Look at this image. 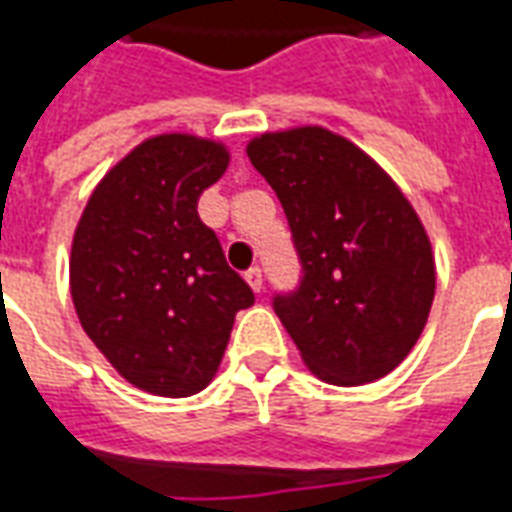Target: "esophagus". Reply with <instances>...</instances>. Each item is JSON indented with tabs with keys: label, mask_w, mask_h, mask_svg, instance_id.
I'll return each instance as SVG.
<instances>
[{
	"label": "esophagus",
	"mask_w": 512,
	"mask_h": 512,
	"mask_svg": "<svg viewBox=\"0 0 512 512\" xmlns=\"http://www.w3.org/2000/svg\"><path fill=\"white\" fill-rule=\"evenodd\" d=\"M246 282H249V288L255 290V293H260V290H263V271L257 266H252L246 271Z\"/></svg>",
	"instance_id": "esophagus-1"
}]
</instances>
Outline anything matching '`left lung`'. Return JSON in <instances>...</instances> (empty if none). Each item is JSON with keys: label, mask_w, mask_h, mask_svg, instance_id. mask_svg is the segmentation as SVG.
I'll return each mask as SVG.
<instances>
[{"label": "left lung", "mask_w": 512, "mask_h": 512, "mask_svg": "<svg viewBox=\"0 0 512 512\" xmlns=\"http://www.w3.org/2000/svg\"><path fill=\"white\" fill-rule=\"evenodd\" d=\"M246 156L277 191L304 279L274 310L304 365L334 386L389 376L436 293L428 230L386 169L323 126L266 131Z\"/></svg>", "instance_id": "1"}]
</instances>
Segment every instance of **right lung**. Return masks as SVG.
<instances>
[{
    "label": "right lung",
    "instance_id": "right-lung-1",
    "mask_svg": "<svg viewBox=\"0 0 512 512\" xmlns=\"http://www.w3.org/2000/svg\"><path fill=\"white\" fill-rule=\"evenodd\" d=\"M219 139L158 134L106 172L71 244V299L79 323L128 384L189 397L211 384L235 312L255 296L224 263L197 200L222 178Z\"/></svg>",
    "mask_w": 512,
    "mask_h": 512
}]
</instances>
